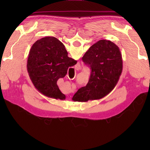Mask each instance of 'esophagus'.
I'll use <instances>...</instances> for the list:
<instances>
[{"instance_id":"esophagus-1","label":"esophagus","mask_w":150,"mask_h":150,"mask_svg":"<svg viewBox=\"0 0 150 150\" xmlns=\"http://www.w3.org/2000/svg\"><path fill=\"white\" fill-rule=\"evenodd\" d=\"M80 64H79H79H77V65H76V67H75V68H77V69H80ZM75 78V77H74ZM74 78H73V79H74Z\"/></svg>"}]
</instances>
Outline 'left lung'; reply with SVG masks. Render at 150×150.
Masks as SVG:
<instances>
[{
	"label": "left lung",
	"mask_w": 150,
	"mask_h": 150,
	"mask_svg": "<svg viewBox=\"0 0 150 150\" xmlns=\"http://www.w3.org/2000/svg\"><path fill=\"white\" fill-rule=\"evenodd\" d=\"M91 68L85 87L79 88L72 100L78 102L100 99L114 89L122 71V58L119 47L110 40H100L91 46L82 57Z\"/></svg>",
	"instance_id": "1"
}]
</instances>
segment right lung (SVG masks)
Masks as SVG:
<instances>
[{
	"label": "right lung",
	"mask_w": 150,
	"mask_h": 150,
	"mask_svg": "<svg viewBox=\"0 0 150 150\" xmlns=\"http://www.w3.org/2000/svg\"><path fill=\"white\" fill-rule=\"evenodd\" d=\"M65 47L55 37H45L35 42L30 50L27 70L35 88L42 95L65 100L57 81L67 74L77 61L68 57Z\"/></svg>",
	"instance_id": "right-lung-1"
}]
</instances>
